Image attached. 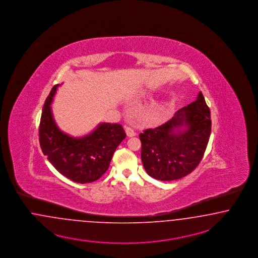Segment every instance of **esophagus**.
<instances>
[{"label": "esophagus", "mask_w": 258, "mask_h": 258, "mask_svg": "<svg viewBox=\"0 0 258 258\" xmlns=\"http://www.w3.org/2000/svg\"><path fill=\"white\" fill-rule=\"evenodd\" d=\"M124 132H125V134H126L128 137H134V136H135V134H136L135 132H134V128H132L130 126H125L124 127Z\"/></svg>", "instance_id": "obj_1"}]
</instances>
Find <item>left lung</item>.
Listing matches in <instances>:
<instances>
[{"instance_id": "left-lung-1", "label": "left lung", "mask_w": 258, "mask_h": 258, "mask_svg": "<svg viewBox=\"0 0 258 258\" xmlns=\"http://www.w3.org/2000/svg\"><path fill=\"white\" fill-rule=\"evenodd\" d=\"M212 131L210 108L202 92L167 123L140 134L141 159L147 173L157 180L184 177L202 160Z\"/></svg>"}]
</instances>
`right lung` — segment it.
<instances>
[{"label":"right lung","instance_id":"add662e5","mask_svg":"<svg viewBox=\"0 0 258 258\" xmlns=\"http://www.w3.org/2000/svg\"><path fill=\"white\" fill-rule=\"evenodd\" d=\"M61 86H54L43 107L39 127L41 149L54 168L71 181L80 184L96 181L107 171L117 147L125 138L124 128L120 124L103 122L79 137L63 133L51 108Z\"/></svg>","mask_w":258,"mask_h":258}]
</instances>
